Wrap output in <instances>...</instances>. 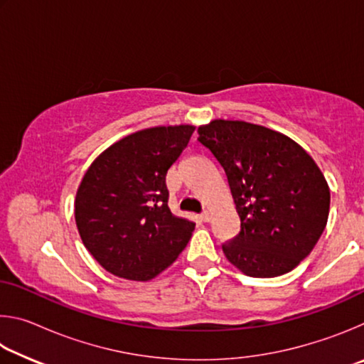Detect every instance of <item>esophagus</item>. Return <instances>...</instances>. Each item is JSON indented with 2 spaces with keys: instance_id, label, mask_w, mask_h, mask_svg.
<instances>
[{
  "instance_id": "obj_1",
  "label": "esophagus",
  "mask_w": 364,
  "mask_h": 364,
  "mask_svg": "<svg viewBox=\"0 0 364 364\" xmlns=\"http://www.w3.org/2000/svg\"><path fill=\"white\" fill-rule=\"evenodd\" d=\"M200 220L205 221V223H207V221H210V213H208V212H202V213H200Z\"/></svg>"
}]
</instances>
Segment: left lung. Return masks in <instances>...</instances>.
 <instances>
[{
  "label": "left lung",
  "mask_w": 364,
  "mask_h": 364,
  "mask_svg": "<svg viewBox=\"0 0 364 364\" xmlns=\"http://www.w3.org/2000/svg\"><path fill=\"white\" fill-rule=\"evenodd\" d=\"M199 141L223 167L241 231L223 252L252 278L294 269L315 247L328 223L326 178L304 147L254 123L213 120Z\"/></svg>",
  "instance_id": "8db88e82"
}]
</instances>
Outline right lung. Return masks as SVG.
Listing matches in <instances>:
<instances>
[{"instance_id":"right-lung-1","label":"right lung","mask_w":364,"mask_h":364,"mask_svg":"<svg viewBox=\"0 0 364 364\" xmlns=\"http://www.w3.org/2000/svg\"><path fill=\"white\" fill-rule=\"evenodd\" d=\"M193 132L176 125L128 134L86 170L75 221L85 247L109 273L149 281L186 247L196 225L171 213L165 176Z\"/></svg>"}]
</instances>
